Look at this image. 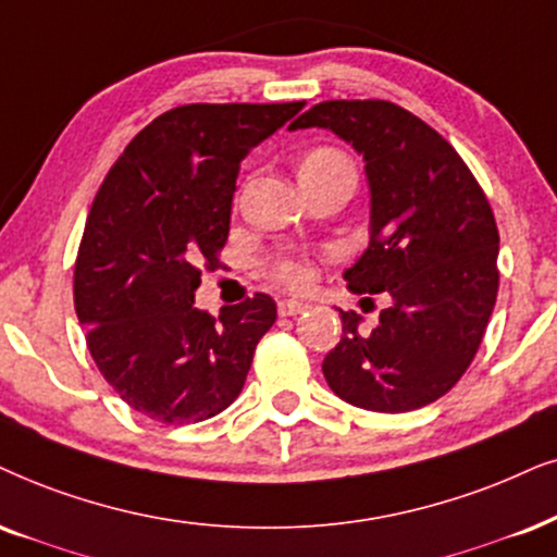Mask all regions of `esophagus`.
Returning a JSON list of instances; mask_svg holds the SVG:
<instances>
[{"instance_id": "obj_1", "label": "esophagus", "mask_w": 557, "mask_h": 557, "mask_svg": "<svg viewBox=\"0 0 557 557\" xmlns=\"http://www.w3.org/2000/svg\"><path fill=\"white\" fill-rule=\"evenodd\" d=\"M306 308H308L306 302L293 300V298H285V300L277 302V313H280V315H298V313L306 311Z\"/></svg>"}]
</instances>
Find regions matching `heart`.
I'll return each mask as SVG.
<instances>
[{
	"mask_svg": "<svg viewBox=\"0 0 557 557\" xmlns=\"http://www.w3.org/2000/svg\"><path fill=\"white\" fill-rule=\"evenodd\" d=\"M334 161H344V157L339 151L334 149H315L311 153H306V157L300 159L298 164V172H306V169H315V166H326V164H334ZM274 274H277L280 280L287 285H300L302 280H306V270H302L300 262H295V259H285V262H280L274 267Z\"/></svg>",
	"mask_w": 557,
	"mask_h": 557,
	"instance_id": "heart-1",
	"label": "heart"
}]
</instances>
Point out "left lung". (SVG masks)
<instances>
[{
    "label": "left lung",
    "instance_id": "left-lung-1",
    "mask_svg": "<svg viewBox=\"0 0 557 557\" xmlns=\"http://www.w3.org/2000/svg\"><path fill=\"white\" fill-rule=\"evenodd\" d=\"M323 128L360 153L370 246L344 280L388 293L380 326L339 311L342 342L323 357L329 388L351 406L404 413L453 388L488 326L498 293V231L466 161L417 115L385 100H329L287 131Z\"/></svg>",
    "mask_w": 557,
    "mask_h": 557
}]
</instances>
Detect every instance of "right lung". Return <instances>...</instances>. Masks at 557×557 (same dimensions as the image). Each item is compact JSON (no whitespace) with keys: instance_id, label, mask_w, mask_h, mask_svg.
<instances>
[{"instance_id":"add662e5","label":"right lung","mask_w":557,"mask_h":557,"mask_svg":"<svg viewBox=\"0 0 557 557\" xmlns=\"http://www.w3.org/2000/svg\"><path fill=\"white\" fill-rule=\"evenodd\" d=\"M302 104L169 110L125 146L91 202L76 319L112 391L153 421L193 424L234 404L277 319L264 293L215 319L195 308V290L228 238L242 161Z\"/></svg>"}]
</instances>
